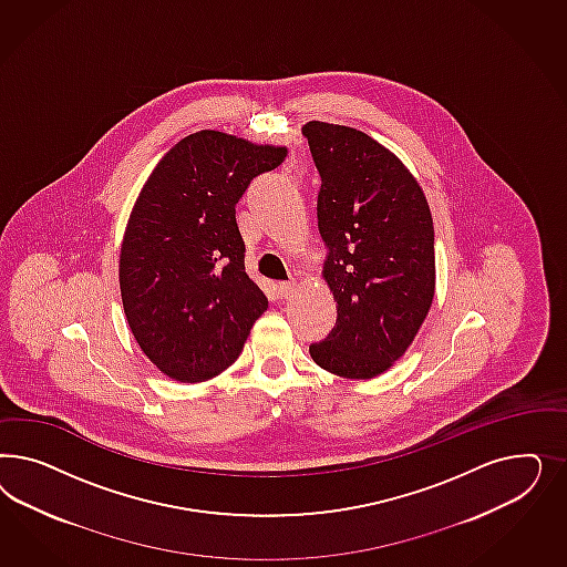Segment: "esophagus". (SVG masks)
<instances>
[{"mask_svg":"<svg viewBox=\"0 0 567 567\" xmlns=\"http://www.w3.org/2000/svg\"><path fill=\"white\" fill-rule=\"evenodd\" d=\"M295 289H297V282H295V280H287V282H278V292H280V297H282V299H289Z\"/></svg>","mask_w":567,"mask_h":567,"instance_id":"obj_1","label":"esophagus"}]
</instances>
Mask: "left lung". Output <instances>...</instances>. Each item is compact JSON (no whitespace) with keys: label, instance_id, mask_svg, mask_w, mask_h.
I'll return each instance as SVG.
<instances>
[{"label":"left lung","instance_id":"8db88e82","mask_svg":"<svg viewBox=\"0 0 567 567\" xmlns=\"http://www.w3.org/2000/svg\"><path fill=\"white\" fill-rule=\"evenodd\" d=\"M320 172L318 228L327 245L322 276L337 324L309 355L337 377L386 372L429 316L436 268L429 202L405 164L351 126H303Z\"/></svg>","mask_w":567,"mask_h":567}]
</instances>
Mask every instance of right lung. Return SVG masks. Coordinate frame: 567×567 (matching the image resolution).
Instances as JSON below:
<instances>
[{"label": "right lung", "mask_w": 567, "mask_h": 567, "mask_svg": "<svg viewBox=\"0 0 567 567\" xmlns=\"http://www.w3.org/2000/svg\"><path fill=\"white\" fill-rule=\"evenodd\" d=\"M287 147L220 131L181 138L138 193L121 247V295L141 351L178 382L233 365L268 299L245 272L235 206Z\"/></svg>", "instance_id": "add662e5"}]
</instances>
